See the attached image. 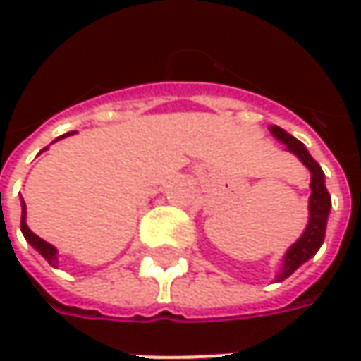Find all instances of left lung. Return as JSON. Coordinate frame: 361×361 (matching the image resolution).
I'll return each mask as SVG.
<instances>
[{"instance_id": "8db88e82", "label": "left lung", "mask_w": 361, "mask_h": 361, "mask_svg": "<svg viewBox=\"0 0 361 361\" xmlns=\"http://www.w3.org/2000/svg\"><path fill=\"white\" fill-rule=\"evenodd\" d=\"M269 130L279 142H283L285 150L293 152L312 173V185H310L312 187L310 223H307V227L303 231V235L285 253L283 267L277 273V281H283L293 271L298 269L299 265H303L307 259H312L319 251L322 243L326 239L327 215H329V209H331V197H329V192H327L326 188V174L322 171V166L312 159L307 148L301 145L298 138H293L291 134H287L279 126H269Z\"/></svg>"}]
</instances>
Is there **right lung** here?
<instances>
[{
  "label": "right lung",
  "mask_w": 361,
  "mask_h": 361,
  "mask_svg": "<svg viewBox=\"0 0 361 361\" xmlns=\"http://www.w3.org/2000/svg\"><path fill=\"white\" fill-rule=\"evenodd\" d=\"M70 134H74V132H68V134H63L60 138H66V136H70ZM44 150H46V148H44ZM21 233H23L25 241L30 243L35 251L48 261L49 265H54V267L58 265V251H56V247L49 245L48 241H44V239H39V237H37L35 233H32V229L27 227V223H25V202L23 201H21Z\"/></svg>",
  "instance_id": "right-lung-1"
}]
</instances>
